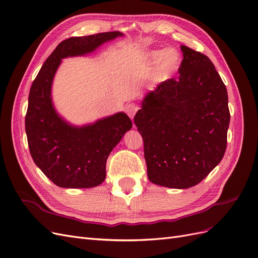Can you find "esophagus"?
I'll use <instances>...</instances> for the list:
<instances>
[{"instance_id": "obj_1", "label": "esophagus", "mask_w": 258, "mask_h": 258, "mask_svg": "<svg viewBox=\"0 0 258 258\" xmlns=\"http://www.w3.org/2000/svg\"><path fill=\"white\" fill-rule=\"evenodd\" d=\"M139 110V106L136 105L135 103H131V104H128L127 107H126V113L128 114V116L130 117L131 119H134V117L136 115V113L138 112Z\"/></svg>"}]
</instances>
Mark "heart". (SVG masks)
<instances>
[{
  "label": "heart",
  "mask_w": 258,
  "mask_h": 258,
  "mask_svg": "<svg viewBox=\"0 0 258 258\" xmlns=\"http://www.w3.org/2000/svg\"><path fill=\"white\" fill-rule=\"evenodd\" d=\"M144 60L148 66L157 63L153 73V80L161 82L177 71L182 63V54L175 48L154 49L144 54Z\"/></svg>",
  "instance_id": "b5f03b06"
}]
</instances>
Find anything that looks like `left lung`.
<instances>
[{"label": "left lung", "mask_w": 258, "mask_h": 258, "mask_svg": "<svg viewBox=\"0 0 258 258\" xmlns=\"http://www.w3.org/2000/svg\"><path fill=\"white\" fill-rule=\"evenodd\" d=\"M181 49L179 76L146 93L135 123L143 138L148 179L185 189L221 162L230 114L227 89L212 61L187 46Z\"/></svg>", "instance_id": "left-lung-1"}]
</instances>
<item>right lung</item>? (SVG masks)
I'll list each match as a JSON object with an SVG mask.
<instances>
[{
	"label": "right lung",
	"instance_id": "right-lung-1",
	"mask_svg": "<svg viewBox=\"0 0 258 258\" xmlns=\"http://www.w3.org/2000/svg\"><path fill=\"white\" fill-rule=\"evenodd\" d=\"M120 36L123 34L115 31L61 42L31 86L26 115L29 150L35 165L59 187L91 188L103 183L108 155L132 128V122L123 112L83 126L69 122L52 102L54 75L62 59L86 56Z\"/></svg>",
	"mask_w": 258,
	"mask_h": 258
}]
</instances>
